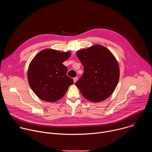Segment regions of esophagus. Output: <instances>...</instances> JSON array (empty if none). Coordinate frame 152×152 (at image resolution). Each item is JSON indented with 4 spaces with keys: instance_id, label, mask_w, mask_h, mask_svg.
Instances as JSON below:
<instances>
[{
    "instance_id": "obj_1",
    "label": "esophagus",
    "mask_w": 152,
    "mask_h": 152,
    "mask_svg": "<svg viewBox=\"0 0 152 152\" xmlns=\"http://www.w3.org/2000/svg\"><path fill=\"white\" fill-rule=\"evenodd\" d=\"M73 80H74V83H76L77 80V77H75L73 78Z\"/></svg>"
}]
</instances>
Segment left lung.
I'll list each match as a JSON object with an SVG mask.
<instances>
[{
	"label": "left lung",
	"mask_w": 152,
	"mask_h": 152,
	"mask_svg": "<svg viewBox=\"0 0 152 152\" xmlns=\"http://www.w3.org/2000/svg\"><path fill=\"white\" fill-rule=\"evenodd\" d=\"M76 55L84 69L83 75L76 82L82 96L93 102L109 97L120 77L118 64L114 55L100 45L79 50Z\"/></svg>",
	"instance_id": "obj_1"
}]
</instances>
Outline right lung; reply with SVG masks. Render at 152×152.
<instances>
[{"instance_id": "add662e5", "label": "right lung", "mask_w": 152, "mask_h": 152, "mask_svg": "<svg viewBox=\"0 0 152 152\" xmlns=\"http://www.w3.org/2000/svg\"><path fill=\"white\" fill-rule=\"evenodd\" d=\"M70 56V52L46 49L37 53L31 61L28 80L39 99L48 102H56L63 97L73 83V79L67 76V67L62 64Z\"/></svg>"}]
</instances>
